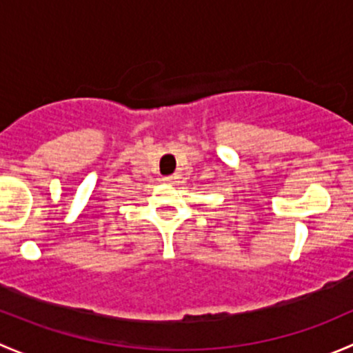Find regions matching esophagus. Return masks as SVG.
Segmentation results:
<instances>
[{"mask_svg": "<svg viewBox=\"0 0 353 353\" xmlns=\"http://www.w3.org/2000/svg\"><path fill=\"white\" fill-rule=\"evenodd\" d=\"M176 179H177V176H163L162 177V181L165 184H174V183H176Z\"/></svg>", "mask_w": 353, "mask_h": 353, "instance_id": "esophagus-1", "label": "esophagus"}]
</instances>
